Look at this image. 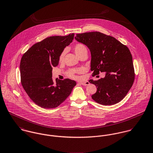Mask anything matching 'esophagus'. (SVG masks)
Instances as JSON below:
<instances>
[{
	"mask_svg": "<svg viewBox=\"0 0 153 153\" xmlns=\"http://www.w3.org/2000/svg\"><path fill=\"white\" fill-rule=\"evenodd\" d=\"M81 85H89L90 83L88 82V81H85V82H80V83Z\"/></svg>",
	"mask_w": 153,
	"mask_h": 153,
	"instance_id": "34e87169",
	"label": "esophagus"
}]
</instances>
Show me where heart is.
Returning <instances> with one entry per match:
<instances>
[{"mask_svg":"<svg viewBox=\"0 0 153 153\" xmlns=\"http://www.w3.org/2000/svg\"><path fill=\"white\" fill-rule=\"evenodd\" d=\"M73 49L76 53V54L79 57L81 55L85 53H87V48L85 46L84 44L79 43H76V45H74ZM66 51H62L59 57V62H62L64 60L65 56ZM83 72V69L80 68H71L68 71V75L70 77L73 78V79H76L77 76H76L77 74H79Z\"/></svg>","mask_w":153,"mask_h":153,"instance_id":"1","label":"heart"}]
</instances>
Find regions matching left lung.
Masks as SVG:
<instances>
[{"instance_id": "left-lung-1", "label": "left lung", "mask_w": 153, "mask_h": 153, "mask_svg": "<svg viewBox=\"0 0 153 153\" xmlns=\"http://www.w3.org/2000/svg\"><path fill=\"white\" fill-rule=\"evenodd\" d=\"M75 39L86 45L91 54L92 76L105 72L104 78L90 80L97 91L91 98L102 105L122 100L133 85L135 73L129 49L116 38L99 32L76 34Z\"/></svg>"}]
</instances>
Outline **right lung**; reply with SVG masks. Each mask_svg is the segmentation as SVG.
<instances>
[{"mask_svg": "<svg viewBox=\"0 0 153 153\" xmlns=\"http://www.w3.org/2000/svg\"><path fill=\"white\" fill-rule=\"evenodd\" d=\"M74 34L47 37L33 45L22 57L20 82L30 99L44 108L58 107L71 94L74 80L52 79V68L59 64V57L70 45Z\"/></svg>", "mask_w": 153, "mask_h": 153, "instance_id": "obj_1", "label": "right lung"}]
</instances>
